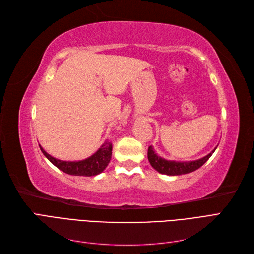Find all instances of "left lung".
Here are the masks:
<instances>
[{
	"mask_svg": "<svg viewBox=\"0 0 254 254\" xmlns=\"http://www.w3.org/2000/svg\"><path fill=\"white\" fill-rule=\"evenodd\" d=\"M215 149H216V147H215L214 150H212V152H210L209 155H206L201 159H198L195 161H188V162H176V161H168L161 158L160 156L157 155L155 150H153L152 146H149L147 157L150 165L160 174H164L168 176H179L191 173L198 170L199 167H201L206 161L210 159Z\"/></svg>",
	"mask_w": 254,
	"mask_h": 254,
	"instance_id": "8db88e82",
	"label": "left lung"
}]
</instances>
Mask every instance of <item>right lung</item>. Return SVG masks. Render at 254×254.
<instances>
[{
  "label": "right lung",
  "mask_w": 254,
  "mask_h": 254,
  "mask_svg": "<svg viewBox=\"0 0 254 254\" xmlns=\"http://www.w3.org/2000/svg\"><path fill=\"white\" fill-rule=\"evenodd\" d=\"M40 146V145H39ZM40 149L43 155L48 158L60 171L72 176H84L91 177L96 176L104 172L107 165L109 164L112 156V143L110 141H105L104 144L93 153L91 157L81 161H63L52 157L45 151L41 146Z\"/></svg>",
  "instance_id": "1"
}]
</instances>
